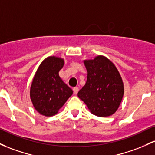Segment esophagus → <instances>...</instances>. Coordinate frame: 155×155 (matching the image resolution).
Masks as SVG:
<instances>
[{"mask_svg": "<svg viewBox=\"0 0 155 155\" xmlns=\"http://www.w3.org/2000/svg\"><path fill=\"white\" fill-rule=\"evenodd\" d=\"M73 91H74V94L76 95L78 93V92H79V88H78V87H74V89H73Z\"/></svg>", "mask_w": 155, "mask_h": 155, "instance_id": "obj_1", "label": "esophagus"}]
</instances>
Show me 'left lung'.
Wrapping results in <instances>:
<instances>
[{"mask_svg":"<svg viewBox=\"0 0 155 155\" xmlns=\"http://www.w3.org/2000/svg\"><path fill=\"white\" fill-rule=\"evenodd\" d=\"M87 71L84 86L78 97L91 113L98 117L110 116L117 111L124 96L121 76L113 62L104 56L84 60Z\"/></svg>","mask_w":155,"mask_h":155,"instance_id":"1","label":"left lung"}]
</instances>
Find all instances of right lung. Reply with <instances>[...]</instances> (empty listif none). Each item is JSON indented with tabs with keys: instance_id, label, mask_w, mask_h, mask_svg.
Masks as SVG:
<instances>
[{
	"instance_id": "right-lung-1",
	"label": "right lung",
	"mask_w": 155,
	"mask_h": 155,
	"mask_svg": "<svg viewBox=\"0 0 155 155\" xmlns=\"http://www.w3.org/2000/svg\"><path fill=\"white\" fill-rule=\"evenodd\" d=\"M64 59L51 56L42 62L34 76L30 89V98L39 113L50 117L56 115L73 91L59 77Z\"/></svg>"
}]
</instances>
